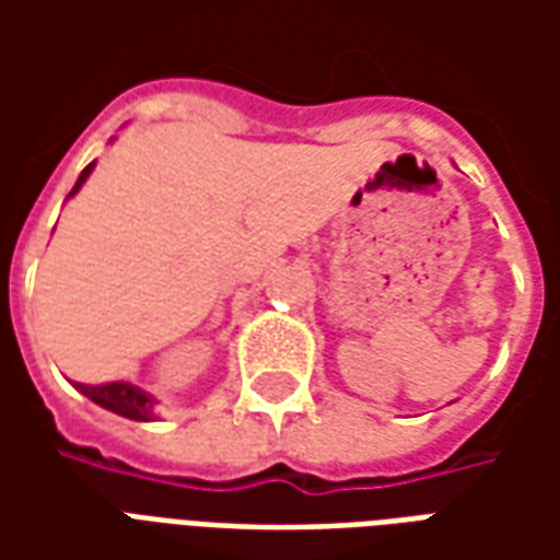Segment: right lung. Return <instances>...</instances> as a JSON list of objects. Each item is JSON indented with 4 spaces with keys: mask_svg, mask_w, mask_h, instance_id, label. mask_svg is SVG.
Returning <instances> with one entry per match:
<instances>
[{
    "mask_svg": "<svg viewBox=\"0 0 560 560\" xmlns=\"http://www.w3.org/2000/svg\"><path fill=\"white\" fill-rule=\"evenodd\" d=\"M92 167H95V161L83 167V173L78 176V183H74V188H71V195L68 197L78 195L80 185L86 183V176L92 173ZM74 387H78L86 399H92L95 405H102L107 411L119 413V417H126V420H155V399L149 396L147 389L135 387V384H128V381H110V384H95V387H92V384H74Z\"/></svg>",
    "mask_w": 560,
    "mask_h": 560,
    "instance_id": "1",
    "label": "right lung"
}]
</instances>
